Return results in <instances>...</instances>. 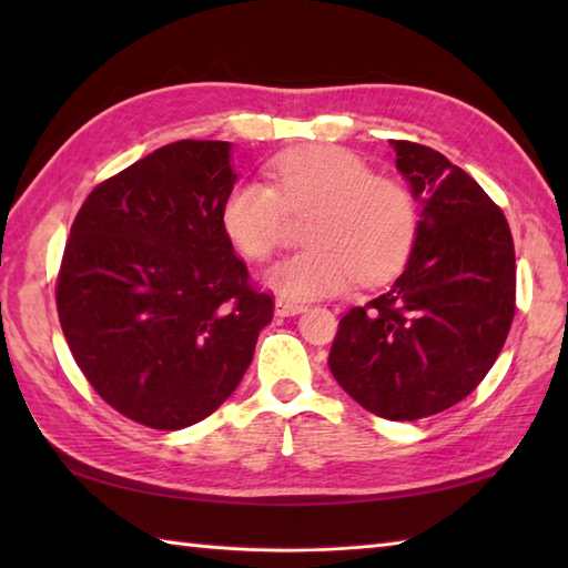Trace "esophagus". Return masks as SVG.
<instances>
[{
    "label": "esophagus",
    "mask_w": 568,
    "mask_h": 568,
    "mask_svg": "<svg viewBox=\"0 0 568 568\" xmlns=\"http://www.w3.org/2000/svg\"><path fill=\"white\" fill-rule=\"evenodd\" d=\"M305 312V303H297V300H287V297H277L275 300V315L277 317H291Z\"/></svg>",
    "instance_id": "esophagus-1"
}]
</instances>
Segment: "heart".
Listing matches in <instances>:
<instances>
[{
  "instance_id": "b5f03b06",
  "label": "heart",
  "mask_w": 568,
  "mask_h": 568,
  "mask_svg": "<svg viewBox=\"0 0 568 568\" xmlns=\"http://www.w3.org/2000/svg\"><path fill=\"white\" fill-rule=\"evenodd\" d=\"M273 185L239 183L222 204V226L248 261H268L283 241L287 214H312L310 248L277 263L268 285L287 300L346 291L356 277L383 283L405 263L417 234L409 190L373 175L366 161L339 146H303L275 155Z\"/></svg>"
}]
</instances>
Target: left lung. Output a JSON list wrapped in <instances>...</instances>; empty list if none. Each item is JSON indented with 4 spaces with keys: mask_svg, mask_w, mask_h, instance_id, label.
Segmentation results:
<instances>
[{
    "mask_svg": "<svg viewBox=\"0 0 568 568\" xmlns=\"http://www.w3.org/2000/svg\"><path fill=\"white\" fill-rule=\"evenodd\" d=\"M390 146L422 204L417 239L390 291L342 317L329 368L368 413L405 422L464 400L496 364L515 317V246L466 171L422 143Z\"/></svg>",
    "mask_w": 568,
    "mask_h": 568,
    "instance_id": "left-lung-1",
    "label": "left lung"
}]
</instances>
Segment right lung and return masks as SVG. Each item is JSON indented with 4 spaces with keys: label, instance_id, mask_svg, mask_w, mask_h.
I'll return each instance as SVG.
<instances>
[{
    "label": "right lung",
    "instance_id": "1",
    "mask_svg": "<svg viewBox=\"0 0 568 568\" xmlns=\"http://www.w3.org/2000/svg\"><path fill=\"white\" fill-rule=\"evenodd\" d=\"M226 141H175L94 187L55 281L60 327L102 400L151 429L210 417L244 376L273 295L222 226Z\"/></svg>",
    "mask_w": 568,
    "mask_h": 568
}]
</instances>
